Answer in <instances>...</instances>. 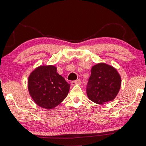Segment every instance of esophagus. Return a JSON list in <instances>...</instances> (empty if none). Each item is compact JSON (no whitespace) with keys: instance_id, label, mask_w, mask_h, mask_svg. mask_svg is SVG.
I'll return each instance as SVG.
<instances>
[{"instance_id":"esophagus-1","label":"esophagus","mask_w":146,"mask_h":146,"mask_svg":"<svg viewBox=\"0 0 146 146\" xmlns=\"http://www.w3.org/2000/svg\"><path fill=\"white\" fill-rule=\"evenodd\" d=\"M82 83V82L80 80H79V79H78V80H76V81H72L71 82V85L72 86H74L76 85H80Z\"/></svg>"}]
</instances>
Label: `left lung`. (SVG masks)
<instances>
[{
  "instance_id": "obj_1",
  "label": "left lung",
  "mask_w": 146,
  "mask_h": 146,
  "mask_svg": "<svg viewBox=\"0 0 146 146\" xmlns=\"http://www.w3.org/2000/svg\"><path fill=\"white\" fill-rule=\"evenodd\" d=\"M121 86V77L117 70L104 63L92 67L86 86V94L93 102L103 105L116 98Z\"/></svg>"
}]
</instances>
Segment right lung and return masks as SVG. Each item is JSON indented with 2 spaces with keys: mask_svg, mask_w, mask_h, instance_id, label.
<instances>
[{
  "mask_svg": "<svg viewBox=\"0 0 146 146\" xmlns=\"http://www.w3.org/2000/svg\"><path fill=\"white\" fill-rule=\"evenodd\" d=\"M53 65H42L31 72L28 79L29 94L36 105L45 109L56 107L67 97L70 85Z\"/></svg>",
  "mask_w": 146,
  "mask_h": 146,
  "instance_id": "1",
  "label": "right lung"
}]
</instances>
